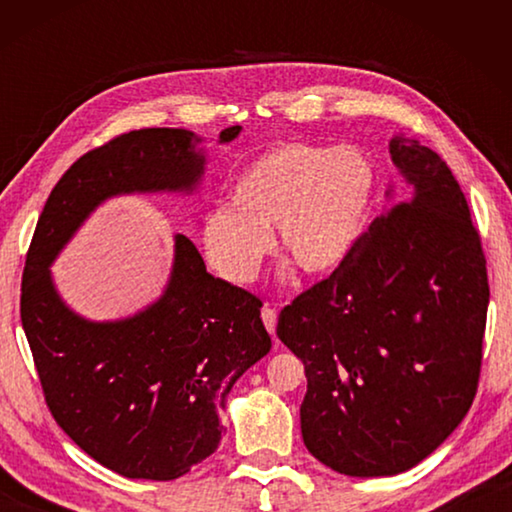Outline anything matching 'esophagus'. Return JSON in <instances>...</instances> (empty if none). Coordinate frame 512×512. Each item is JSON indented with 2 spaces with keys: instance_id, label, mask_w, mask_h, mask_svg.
I'll return each mask as SVG.
<instances>
[{
  "instance_id": "1",
  "label": "esophagus",
  "mask_w": 512,
  "mask_h": 512,
  "mask_svg": "<svg viewBox=\"0 0 512 512\" xmlns=\"http://www.w3.org/2000/svg\"><path fill=\"white\" fill-rule=\"evenodd\" d=\"M262 320H264V325H266L268 332H271V336L275 339V325H277V314H275V309H271V307H264V309H262Z\"/></svg>"
}]
</instances>
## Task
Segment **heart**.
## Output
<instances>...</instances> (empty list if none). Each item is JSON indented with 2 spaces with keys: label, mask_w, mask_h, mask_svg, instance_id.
I'll return each mask as SVG.
<instances>
[{
  "label": "heart",
  "mask_w": 512,
  "mask_h": 512,
  "mask_svg": "<svg viewBox=\"0 0 512 512\" xmlns=\"http://www.w3.org/2000/svg\"><path fill=\"white\" fill-rule=\"evenodd\" d=\"M375 194V169L357 149L302 142L264 153L241 173L232 205L203 214L201 244L232 284H250L275 246L305 273L339 266L357 241Z\"/></svg>",
  "instance_id": "b5f03b06"
}]
</instances>
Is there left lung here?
Returning <instances> with one entry per match:
<instances>
[{"label":"left lung","instance_id":"left-lung-1","mask_svg":"<svg viewBox=\"0 0 512 512\" xmlns=\"http://www.w3.org/2000/svg\"><path fill=\"white\" fill-rule=\"evenodd\" d=\"M391 158L411 201L379 214L277 318L305 363L302 440L348 476L418 465L461 424L481 375L490 287L463 189L418 140L395 135Z\"/></svg>","mask_w":512,"mask_h":512}]
</instances>
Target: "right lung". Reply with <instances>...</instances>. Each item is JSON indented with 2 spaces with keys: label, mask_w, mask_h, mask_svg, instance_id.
<instances>
[{
  "label": "right lung",
  "mask_w": 512,
  "mask_h": 512,
  "mask_svg": "<svg viewBox=\"0 0 512 512\" xmlns=\"http://www.w3.org/2000/svg\"><path fill=\"white\" fill-rule=\"evenodd\" d=\"M239 131L225 128L219 142ZM198 142L185 128H142L81 155L51 189L22 273V327L51 415L126 479H178L216 452L225 395L271 350L262 300L212 277L176 235L164 296L133 318L90 323L58 298L49 264L106 198L192 192L205 167Z\"/></svg>",
  "instance_id": "obj_1"
}]
</instances>
